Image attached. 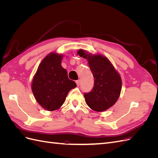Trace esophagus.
Returning a JSON list of instances; mask_svg holds the SVG:
<instances>
[{
	"instance_id": "34e87169",
	"label": "esophagus",
	"mask_w": 158,
	"mask_h": 158,
	"mask_svg": "<svg viewBox=\"0 0 158 158\" xmlns=\"http://www.w3.org/2000/svg\"><path fill=\"white\" fill-rule=\"evenodd\" d=\"M76 84H77L78 86H79V85H80V80H76Z\"/></svg>"
}]
</instances>
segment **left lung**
<instances>
[{
  "mask_svg": "<svg viewBox=\"0 0 158 158\" xmlns=\"http://www.w3.org/2000/svg\"><path fill=\"white\" fill-rule=\"evenodd\" d=\"M78 54L88 59L95 78L92 91L84 93L85 103L94 111H106L116 103L120 95L121 76L106 57L100 55H92L84 50H79Z\"/></svg>",
  "mask_w": 158,
  "mask_h": 158,
  "instance_id": "obj_1",
  "label": "left lung"
}]
</instances>
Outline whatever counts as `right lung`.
<instances>
[{
    "label": "right lung",
    "instance_id": "1",
    "mask_svg": "<svg viewBox=\"0 0 158 158\" xmlns=\"http://www.w3.org/2000/svg\"><path fill=\"white\" fill-rule=\"evenodd\" d=\"M62 56L54 52L45 56L32 82V92L37 102L51 111L60 107L69 91L76 86L62 67Z\"/></svg>",
    "mask_w": 158,
    "mask_h": 158
}]
</instances>
